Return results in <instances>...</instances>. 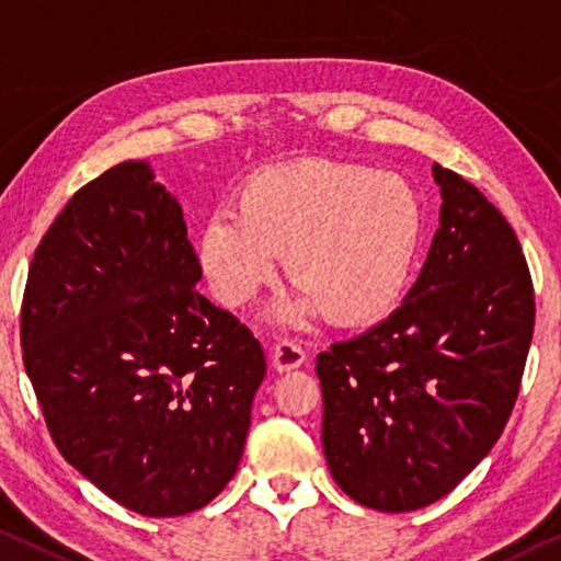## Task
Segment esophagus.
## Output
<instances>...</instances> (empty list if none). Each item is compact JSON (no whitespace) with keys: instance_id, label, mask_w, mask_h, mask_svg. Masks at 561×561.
<instances>
[{"instance_id":"34e87169","label":"esophagus","mask_w":561,"mask_h":561,"mask_svg":"<svg viewBox=\"0 0 561 561\" xmlns=\"http://www.w3.org/2000/svg\"><path fill=\"white\" fill-rule=\"evenodd\" d=\"M306 351L298 341L293 339H280L273 346V366L275 370H293L306 364Z\"/></svg>"}]
</instances>
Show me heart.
Here are the masks:
<instances>
[{
  "label": "heart",
  "instance_id": "b5f03b06",
  "mask_svg": "<svg viewBox=\"0 0 561 561\" xmlns=\"http://www.w3.org/2000/svg\"><path fill=\"white\" fill-rule=\"evenodd\" d=\"M424 228V201L407 178L308 160L248 178L232 213L203 222L195 255L222 306H245L275 278V255H286L304 298L278 308L280 318L298 321L323 308L335 323L360 325L399 306Z\"/></svg>",
  "mask_w": 561,
  "mask_h": 561
}]
</instances>
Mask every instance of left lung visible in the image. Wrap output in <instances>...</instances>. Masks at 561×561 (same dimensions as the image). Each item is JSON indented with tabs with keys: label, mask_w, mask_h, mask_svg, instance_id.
Wrapping results in <instances>:
<instances>
[{
	"label": "left lung",
	"mask_w": 561,
	"mask_h": 561,
	"mask_svg": "<svg viewBox=\"0 0 561 561\" xmlns=\"http://www.w3.org/2000/svg\"><path fill=\"white\" fill-rule=\"evenodd\" d=\"M442 215L426 263L393 313L318 353L321 442L353 502L428 506L502 436L534 333L516 232L469 180L434 165Z\"/></svg>",
	"instance_id": "1"
}]
</instances>
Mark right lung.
I'll return each instance as SVG.
<instances>
[{"label": "right lung", "mask_w": 561, "mask_h": 561, "mask_svg": "<svg viewBox=\"0 0 561 561\" xmlns=\"http://www.w3.org/2000/svg\"><path fill=\"white\" fill-rule=\"evenodd\" d=\"M183 208L127 160L80 187L34 251L24 368L59 454L125 510L180 516L236 477L265 356L201 296Z\"/></svg>", "instance_id": "add662e5"}]
</instances>
